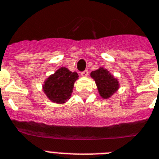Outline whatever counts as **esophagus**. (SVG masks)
<instances>
[{
    "mask_svg": "<svg viewBox=\"0 0 159 159\" xmlns=\"http://www.w3.org/2000/svg\"><path fill=\"white\" fill-rule=\"evenodd\" d=\"M80 75H81V76H84V77L88 76V75H89V70H84V71L81 72Z\"/></svg>",
    "mask_w": 159,
    "mask_h": 159,
    "instance_id": "esophagus-1",
    "label": "esophagus"
}]
</instances>
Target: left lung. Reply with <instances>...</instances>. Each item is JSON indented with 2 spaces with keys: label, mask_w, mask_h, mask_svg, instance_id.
<instances>
[{
  "label": "left lung",
  "mask_w": 159,
  "mask_h": 159,
  "mask_svg": "<svg viewBox=\"0 0 159 159\" xmlns=\"http://www.w3.org/2000/svg\"><path fill=\"white\" fill-rule=\"evenodd\" d=\"M98 86V92L102 98H111L119 87V81L108 70L103 67L93 70L90 74Z\"/></svg>",
  "instance_id": "left-lung-1"
}]
</instances>
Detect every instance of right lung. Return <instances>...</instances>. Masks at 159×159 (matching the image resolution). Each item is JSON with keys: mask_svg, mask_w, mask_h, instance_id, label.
<instances>
[{"mask_svg": "<svg viewBox=\"0 0 159 159\" xmlns=\"http://www.w3.org/2000/svg\"><path fill=\"white\" fill-rule=\"evenodd\" d=\"M78 78L76 72L61 67L44 81L43 90L49 100L62 104L70 99L74 84Z\"/></svg>", "mask_w": 159, "mask_h": 159, "instance_id": "add662e5", "label": "right lung"}]
</instances>
